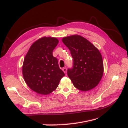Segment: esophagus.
Masks as SVG:
<instances>
[{
	"instance_id": "34e87169",
	"label": "esophagus",
	"mask_w": 128,
	"mask_h": 128,
	"mask_svg": "<svg viewBox=\"0 0 128 128\" xmlns=\"http://www.w3.org/2000/svg\"><path fill=\"white\" fill-rule=\"evenodd\" d=\"M62 70L64 71V72L65 74H67V68L64 67V68H62Z\"/></svg>"
}]
</instances>
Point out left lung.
Masks as SVG:
<instances>
[{
  "label": "left lung",
  "instance_id": "8db88e82",
  "mask_svg": "<svg viewBox=\"0 0 128 128\" xmlns=\"http://www.w3.org/2000/svg\"><path fill=\"white\" fill-rule=\"evenodd\" d=\"M62 40L73 58V67L68 69L67 74L74 86L82 91L95 88L104 73L103 60L98 49L77 34L64 37Z\"/></svg>",
  "mask_w": 128,
  "mask_h": 128
}]
</instances>
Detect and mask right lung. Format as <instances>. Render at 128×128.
I'll list each match as a JSON object with an SVG mask.
<instances>
[{
	"mask_svg": "<svg viewBox=\"0 0 128 128\" xmlns=\"http://www.w3.org/2000/svg\"><path fill=\"white\" fill-rule=\"evenodd\" d=\"M59 40L44 37L30 46L24 59L22 74L26 84L38 94L47 95L57 88L65 75L60 69L53 51Z\"/></svg>",
	"mask_w": 128,
	"mask_h": 128,
	"instance_id": "add662e5",
	"label": "right lung"
}]
</instances>
